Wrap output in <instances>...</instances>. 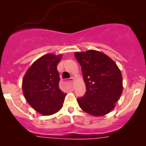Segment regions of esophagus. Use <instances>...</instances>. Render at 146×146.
<instances>
[{
    "mask_svg": "<svg viewBox=\"0 0 146 146\" xmlns=\"http://www.w3.org/2000/svg\"><path fill=\"white\" fill-rule=\"evenodd\" d=\"M73 80H74V78H73V77H72V78H70V79H69V81H70V82H71V83H72V84H73Z\"/></svg>",
    "mask_w": 146,
    "mask_h": 146,
    "instance_id": "1",
    "label": "esophagus"
}]
</instances>
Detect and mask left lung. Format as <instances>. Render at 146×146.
Segmentation results:
<instances>
[{
	"mask_svg": "<svg viewBox=\"0 0 146 146\" xmlns=\"http://www.w3.org/2000/svg\"><path fill=\"white\" fill-rule=\"evenodd\" d=\"M81 66L86 92L77 99L80 108L88 114L101 117L115 107L123 91L120 70L108 56L95 50L76 52Z\"/></svg>",
	"mask_w": 146,
	"mask_h": 146,
	"instance_id": "1",
	"label": "left lung"
}]
</instances>
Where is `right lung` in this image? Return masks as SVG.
Here are the masks:
<instances>
[{
  "instance_id": "add662e5",
  "label": "right lung",
  "mask_w": 146,
  "mask_h": 146,
  "mask_svg": "<svg viewBox=\"0 0 146 146\" xmlns=\"http://www.w3.org/2000/svg\"><path fill=\"white\" fill-rule=\"evenodd\" d=\"M62 55L48 54L38 58L26 72L23 91L31 107L42 115H51L59 111L66 94L59 88L57 65Z\"/></svg>"
}]
</instances>
